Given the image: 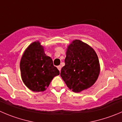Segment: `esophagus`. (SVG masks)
I'll return each instance as SVG.
<instances>
[{
  "label": "esophagus",
  "instance_id": "1",
  "mask_svg": "<svg viewBox=\"0 0 122 122\" xmlns=\"http://www.w3.org/2000/svg\"><path fill=\"white\" fill-rule=\"evenodd\" d=\"M61 68H62V66H60V65L58 66H57V69H59V71H60V70H61Z\"/></svg>",
  "mask_w": 122,
  "mask_h": 122
}]
</instances>
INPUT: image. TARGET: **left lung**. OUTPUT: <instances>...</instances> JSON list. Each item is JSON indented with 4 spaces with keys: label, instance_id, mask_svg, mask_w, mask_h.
Segmentation results:
<instances>
[{
    "label": "left lung",
    "instance_id": "1",
    "mask_svg": "<svg viewBox=\"0 0 122 122\" xmlns=\"http://www.w3.org/2000/svg\"><path fill=\"white\" fill-rule=\"evenodd\" d=\"M60 76L69 89L76 93L90 87L100 72L99 59L91 47L80 40L74 41L67 48Z\"/></svg>",
    "mask_w": 122,
    "mask_h": 122
}]
</instances>
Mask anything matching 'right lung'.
<instances>
[{
    "instance_id": "add662e5",
    "label": "right lung",
    "mask_w": 122,
    "mask_h": 122,
    "mask_svg": "<svg viewBox=\"0 0 122 122\" xmlns=\"http://www.w3.org/2000/svg\"><path fill=\"white\" fill-rule=\"evenodd\" d=\"M20 66L23 83L33 92L46 90L53 78L60 74L39 42L32 43L25 50Z\"/></svg>"
}]
</instances>
